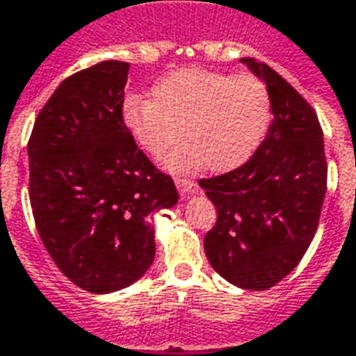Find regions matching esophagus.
<instances>
[{
	"label": "esophagus",
	"instance_id": "34e87169",
	"mask_svg": "<svg viewBox=\"0 0 356 356\" xmlns=\"http://www.w3.org/2000/svg\"><path fill=\"white\" fill-rule=\"evenodd\" d=\"M176 188H178L181 195H193L197 191V184L193 180H188V178H178L176 180Z\"/></svg>",
	"mask_w": 356,
	"mask_h": 356
}]
</instances>
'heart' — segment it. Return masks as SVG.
<instances>
[{
	"label": "heart",
	"mask_w": 356,
	"mask_h": 356,
	"mask_svg": "<svg viewBox=\"0 0 356 356\" xmlns=\"http://www.w3.org/2000/svg\"><path fill=\"white\" fill-rule=\"evenodd\" d=\"M271 121V98L254 75L201 68L178 70L153 85L152 100L132 96L123 104L129 136L147 155L161 157L172 175L203 168L225 172L250 159Z\"/></svg>",
	"instance_id": "1"
}]
</instances>
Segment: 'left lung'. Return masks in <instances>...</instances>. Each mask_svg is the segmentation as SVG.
<instances>
[{
	"label": "left lung",
	"instance_id": "left-lung-1",
	"mask_svg": "<svg viewBox=\"0 0 356 356\" xmlns=\"http://www.w3.org/2000/svg\"><path fill=\"white\" fill-rule=\"evenodd\" d=\"M241 62L266 83L273 119L245 165L199 181L218 212L204 252L227 282L267 290L300 264L315 237L326 157L323 129L303 96L266 62Z\"/></svg>",
	"mask_w": 356,
	"mask_h": 356
}]
</instances>
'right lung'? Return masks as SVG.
Returning <instances> with one entry per match:
<instances>
[{"label": "right lung", "mask_w": 356, "mask_h": 356, "mask_svg": "<svg viewBox=\"0 0 356 356\" xmlns=\"http://www.w3.org/2000/svg\"><path fill=\"white\" fill-rule=\"evenodd\" d=\"M129 62L70 75L35 119L28 142L30 203L47 252L92 294L131 286L155 258L153 212L178 203L123 124Z\"/></svg>", "instance_id": "obj_1"}]
</instances>
